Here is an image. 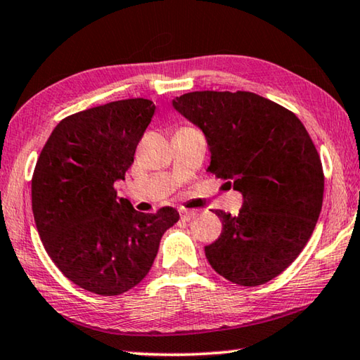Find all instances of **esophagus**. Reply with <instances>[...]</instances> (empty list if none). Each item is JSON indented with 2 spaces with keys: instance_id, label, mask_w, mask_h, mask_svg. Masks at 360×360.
<instances>
[{
  "instance_id": "obj_1",
  "label": "esophagus",
  "mask_w": 360,
  "mask_h": 360,
  "mask_svg": "<svg viewBox=\"0 0 360 360\" xmlns=\"http://www.w3.org/2000/svg\"><path fill=\"white\" fill-rule=\"evenodd\" d=\"M179 212H181V217H182V219H187V221H188V219H192L195 214H197V212H195V211H192V210H184V208H181Z\"/></svg>"
}]
</instances>
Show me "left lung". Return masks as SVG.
<instances>
[{
	"label": "left lung",
	"instance_id": "8db88e82",
	"mask_svg": "<svg viewBox=\"0 0 360 360\" xmlns=\"http://www.w3.org/2000/svg\"><path fill=\"white\" fill-rule=\"evenodd\" d=\"M173 106L203 130L208 172L245 197L240 214L214 210L222 233L205 248L219 275L240 285L276 278L303 251L324 197L321 157L300 119L252 92H191Z\"/></svg>",
	"mask_w": 360,
	"mask_h": 360
}]
</instances>
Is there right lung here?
Masks as SVG:
<instances>
[{"label": "right lung", "instance_id": "add662e5", "mask_svg": "<svg viewBox=\"0 0 360 360\" xmlns=\"http://www.w3.org/2000/svg\"><path fill=\"white\" fill-rule=\"evenodd\" d=\"M154 112L150 100L130 98L71 114L36 162L32 208L42 245L70 281L94 294L120 295L143 281L162 235L179 221L172 206L138 212L114 188Z\"/></svg>", "mask_w": 360, "mask_h": 360}]
</instances>
